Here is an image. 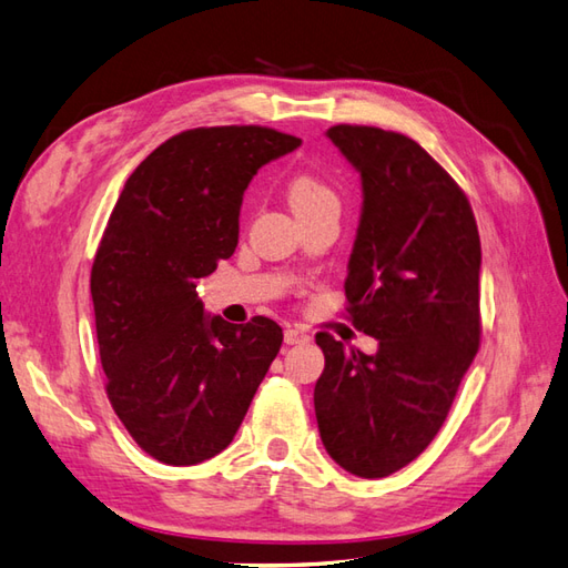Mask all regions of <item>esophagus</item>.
Here are the masks:
<instances>
[{
	"mask_svg": "<svg viewBox=\"0 0 568 568\" xmlns=\"http://www.w3.org/2000/svg\"><path fill=\"white\" fill-rule=\"evenodd\" d=\"M310 341V332L302 326H287L285 328V344L295 346V344H307Z\"/></svg>",
	"mask_w": 568,
	"mask_h": 568,
	"instance_id": "obj_1",
	"label": "esophagus"
}]
</instances>
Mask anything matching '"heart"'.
<instances>
[{"mask_svg":"<svg viewBox=\"0 0 568 568\" xmlns=\"http://www.w3.org/2000/svg\"><path fill=\"white\" fill-rule=\"evenodd\" d=\"M287 197L293 203L295 213H305V210L324 207V205H338V197L334 189L324 183L320 176L312 174H297L287 183Z\"/></svg>","mask_w":568,"mask_h":568,"instance_id":"heart-1","label":"heart"}]
</instances>
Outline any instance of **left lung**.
I'll list each match as a JSON object with an SVG mask.
<instances>
[{
  "instance_id": "left-lung-1",
  "label": "left lung",
  "mask_w": 568,
  "mask_h": 568,
  "mask_svg": "<svg viewBox=\"0 0 568 568\" xmlns=\"http://www.w3.org/2000/svg\"><path fill=\"white\" fill-rule=\"evenodd\" d=\"M326 135L361 171L344 287L353 326L379 348L365 355L316 334L314 414L336 465L382 479L438 435L479 351V230L465 191L416 140L346 123Z\"/></svg>"
}]
</instances>
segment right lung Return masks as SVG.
<instances>
[{"label":"right lung","mask_w":568,"mask_h":568,"mask_svg":"<svg viewBox=\"0 0 568 568\" xmlns=\"http://www.w3.org/2000/svg\"><path fill=\"white\" fill-rule=\"evenodd\" d=\"M300 144L263 125L183 130L140 162L105 224L91 266L105 394L164 465L222 453L281 351L268 316H207L195 281L234 254L248 181Z\"/></svg>","instance_id":"right-lung-1"}]
</instances>
